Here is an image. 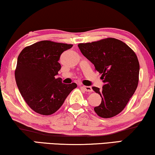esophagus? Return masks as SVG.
Returning <instances> with one entry per match:
<instances>
[{
	"label": "esophagus",
	"instance_id": "obj_1",
	"mask_svg": "<svg viewBox=\"0 0 155 155\" xmlns=\"http://www.w3.org/2000/svg\"><path fill=\"white\" fill-rule=\"evenodd\" d=\"M83 89L85 90L87 92H91L92 91V89L91 87H88V86H82Z\"/></svg>",
	"mask_w": 155,
	"mask_h": 155
}]
</instances>
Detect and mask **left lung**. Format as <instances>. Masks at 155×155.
<instances>
[{
    "label": "left lung",
    "mask_w": 155,
    "mask_h": 155,
    "mask_svg": "<svg viewBox=\"0 0 155 155\" xmlns=\"http://www.w3.org/2000/svg\"><path fill=\"white\" fill-rule=\"evenodd\" d=\"M82 54L101 74L102 89H92L101 97L94 111L102 118H111L125 108L136 91L139 82L140 64L134 51L114 38L78 44Z\"/></svg>",
    "instance_id": "obj_1"
}]
</instances>
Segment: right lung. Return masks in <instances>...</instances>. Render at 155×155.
<instances>
[{"instance_id":"1","label":"right lung","mask_w":155,"mask_h":155,"mask_svg":"<svg viewBox=\"0 0 155 155\" xmlns=\"http://www.w3.org/2000/svg\"><path fill=\"white\" fill-rule=\"evenodd\" d=\"M72 44L41 41L25 47L18 55L15 79L28 107L41 115H51L63 104L76 83L64 84L56 75L61 69V55Z\"/></svg>"}]
</instances>
